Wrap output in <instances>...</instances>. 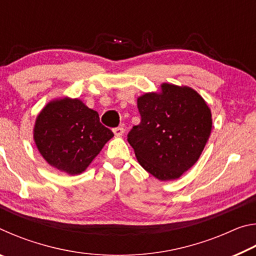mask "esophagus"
<instances>
[{"instance_id":"obj_1","label":"esophagus","mask_w":256,"mask_h":256,"mask_svg":"<svg viewBox=\"0 0 256 256\" xmlns=\"http://www.w3.org/2000/svg\"><path fill=\"white\" fill-rule=\"evenodd\" d=\"M124 131H125V130H124L122 126H118V128H112V132H114V134H115L116 136H122Z\"/></svg>"}]
</instances>
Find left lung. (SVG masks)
<instances>
[{"label": "left lung", "instance_id": "obj_1", "mask_svg": "<svg viewBox=\"0 0 256 256\" xmlns=\"http://www.w3.org/2000/svg\"><path fill=\"white\" fill-rule=\"evenodd\" d=\"M138 110L141 122L128 134L138 162L160 180L178 178L198 162L210 136L209 107L188 86L164 84L160 94L138 98Z\"/></svg>", "mask_w": 256, "mask_h": 256}]
</instances>
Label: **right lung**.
I'll return each instance as SVG.
<instances>
[{"label": "right lung", "mask_w": 256, "mask_h": 256, "mask_svg": "<svg viewBox=\"0 0 256 256\" xmlns=\"http://www.w3.org/2000/svg\"><path fill=\"white\" fill-rule=\"evenodd\" d=\"M34 132L46 162L70 175L84 172L114 136L100 123L96 110L79 99L68 98L50 102L38 115Z\"/></svg>", "instance_id": "right-lung-1"}]
</instances>
